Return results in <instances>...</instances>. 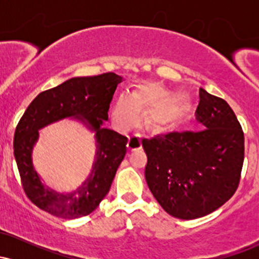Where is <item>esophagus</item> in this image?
Segmentation results:
<instances>
[{"mask_svg":"<svg viewBox=\"0 0 259 259\" xmlns=\"http://www.w3.org/2000/svg\"><path fill=\"white\" fill-rule=\"evenodd\" d=\"M127 148L132 151L141 148V136H140V134H133L130 136L129 141H127Z\"/></svg>","mask_w":259,"mask_h":259,"instance_id":"esophagus-1","label":"esophagus"}]
</instances>
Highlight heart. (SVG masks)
Listing matches in <instances>:
<instances>
[{"mask_svg":"<svg viewBox=\"0 0 259 259\" xmlns=\"http://www.w3.org/2000/svg\"><path fill=\"white\" fill-rule=\"evenodd\" d=\"M173 92L158 82L142 85L136 94H123L112 108L113 124L119 130H127L138 123L142 111L151 108L146 123L156 132H167L178 124L186 112L183 100L171 97Z\"/></svg>","mask_w":259,"mask_h":259,"instance_id":"1","label":"heart"}]
</instances>
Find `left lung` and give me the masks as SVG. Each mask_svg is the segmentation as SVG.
I'll list each match as a JSON object with an SVG mask.
<instances>
[{"label": "left lung", "mask_w": 259, "mask_h": 259, "mask_svg": "<svg viewBox=\"0 0 259 259\" xmlns=\"http://www.w3.org/2000/svg\"><path fill=\"white\" fill-rule=\"evenodd\" d=\"M197 132L142 140L145 178L163 209L179 219L214 212L235 194L245 154L242 127L227 101L200 89Z\"/></svg>", "instance_id": "1"}]
</instances>
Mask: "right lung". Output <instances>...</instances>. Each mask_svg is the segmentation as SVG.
<instances>
[{
  "label": "right lung",
  "instance_id": "right-lung-1",
  "mask_svg": "<svg viewBox=\"0 0 259 259\" xmlns=\"http://www.w3.org/2000/svg\"><path fill=\"white\" fill-rule=\"evenodd\" d=\"M123 78L114 73L72 78L35 97L14 133V158L26 196L38 208L64 219L94 212L111 189L126 153L127 139L103 127L115 89ZM64 117H75L95 133L97 154L93 170L81 187L61 194L45 187L32 164L38 130Z\"/></svg>",
  "mask_w": 259,
  "mask_h": 259
}]
</instances>
